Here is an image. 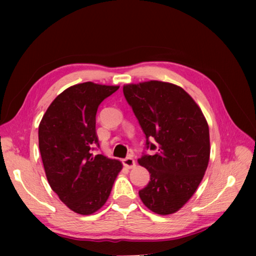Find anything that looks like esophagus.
Instances as JSON below:
<instances>
[{
  "label": "esophagus",
  "mask_w": 256,
  "mask_h": 256,
  "mask_svg": "<svg viewBox=\"0 0 256 256\" xmlns=\"http://www.w3.org/2000/svg\"><path fill=\"white\" fill-rule=\"evenodd\" d=\"M122 164L125 166L126 168H134L136 166V161H134V158L127 157L125 159H122Z\"/></svg>",
  "instance_id": "esophagus-1"
}]
</instances>
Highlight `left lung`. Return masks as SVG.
<instances>
[{
    "mask_svg": "<svg viewBox=\"0 0 256 256\" xmlns=\"http://www.w3.org/2000/svg\"><path fill=\"white\" fill-rule=\"evenodd\" d=\"M122 92L146 136V150H156L138 160L150 174L138 196L152 212L174 214L204 177L210 154L208 124L188 92L172 83L128 84Z\"/></svg>",
    "mask_w": 256,
    "mask_h": 256,
    "instance_id": "obj_1",
    "label": "left lung"
}]
</instances>
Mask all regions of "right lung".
Listing matches in <instances>:
<instances>
[{
    "instance_id": "right-lung-1",
    "label": "right lung",
    "mask_w": 256,
    "mask_h": 256,
    "mask_svg": "<svg viewBox=\"0 0 256 256\" xmlns=\"http://www.w3.org/2000/svg\"><path fill=\"white\" fill-rule=\"evenodd\" d=\"M120 86L85 82L68 88L53 100L38 128V142L51 189L72 212L92 214L109 198L122 164L99 146L96 113L99 104Z\"/></svg>"
}]
</instances>
